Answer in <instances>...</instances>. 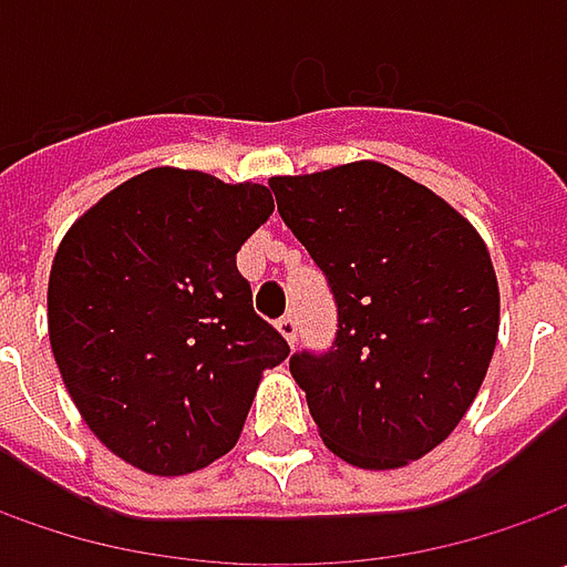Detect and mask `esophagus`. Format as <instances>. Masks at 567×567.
Segmentation results:
<instances>
[{
  "mask_svg": "<svg viewBox=\"0 0 567 567\" xmlns=\"http://www.w3.org/2000/svg\"><path fill=\"white\" fill-rule=\"evenodd\" d=\"M277 331H280L284 338L293 343L296 331H299V324H296V316H280V318H277Z\"/></svg>",
  "mask_w": 567,
  "mask_h": 567,
  "instance_id": "1",
  "label": "esophagus"
}]
</instances>
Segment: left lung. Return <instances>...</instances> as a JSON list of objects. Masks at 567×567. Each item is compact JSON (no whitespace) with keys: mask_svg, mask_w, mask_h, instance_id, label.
Returning <instances> with one entry per match:
<instances>
[{"mask_svg":"<svg viewBox=\"0 0 567 567\" xmlns=\"http://www.w3.org/2000/svg\"><path fill=\"white\" fill-rule=\"evenodd\" d=\"M268 186L338 306L334 343L290 357L324 445L362 470L420 461L489 369L498 284L486 243L435 192L375 161Z\"/></svg>","mask_w":567,"mask_h":567,"instance_id":"1","label":"left lung"}]
</instances>
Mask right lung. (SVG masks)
Masks as SVG:
<instances>
[{
	"instance_id": "right-lung-1",
	"label": "right lung",
	"mask_w": 567,
	"mask_h": 567,
	"mask_svg": "<svg viewBox=\"0 0 567 567\" xmlns=\"http://www.w3.org/2000/svg\"><path fill=\"white\" fill-rule=\"evenodd\" d=\"M271 210L265 186L157 166L59 243L47 293L55 365L125 464L154 476L214 464L239 442L261 372L290 357L236 268Z\"/></svg>"
}]
</instances>
